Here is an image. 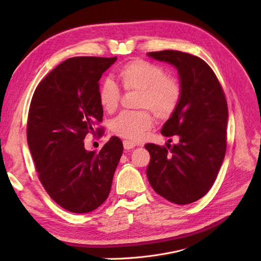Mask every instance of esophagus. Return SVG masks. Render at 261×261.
<instances>
[{
    "mask_svg": "<svg viewBox=\"0 0 261 261\" xmlns=\"http://www.w3.org/2000/svg\"><path fill=\"white\" fill-rule=\"evenodd\" d=\"M123 146H124V149H125V150H130V149L136 147L135 144L132 143V141H128V140H124V141H123Z\"/></svg>",
    "mask_w": 261,
    "mask_h": 261,
    "instance_id": "esophagus-1",
    "label": "esophagus"
}]
</instances>
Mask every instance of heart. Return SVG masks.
<instances>
[{"instance_id":"b5f03b06","label":"heart","mask_w":261,"mask_h":261,"mask_svg":"<svg viewBox=\"0 0 261 261\" xmlns=\"http://www.w3.org/2000/svg\"><path fill=\"white\" fill-rule=\"evenodd\" d=\"M117 78L125 90L139 91L138 108L151 110L159 118H167L177 108L180 100L178 83L165 74L164 69L144 60H133L117 70ZM99 103L107 112H114L120 103L121 91L110 80L101 84ZM152 116L146 110L124 112L111 123L115 135L132 141H139L152 127Z\"/></svg>"}]
</instances>
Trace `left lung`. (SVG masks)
<instances>
[{
  "instance_id": "obj_1",
  "label": "left lung",
  "mask_w": 261,
  "mask_h": 261,
  "mask_svg": "<svg viewBox=\"0 0 261 261\" xmlns=\"http://www.w3.org/2000/svg\"><path fill=\"white\" fill-rule=\"evenodd\" d=\"M149 58L177 69L180 100L161 134L177 135L170 151L147 144V177L154 192L176 204L200 199L215 183L226 150L227 105L217 76L206 62L175 50L149 52Z\"/></svg>"
}]
</instances>
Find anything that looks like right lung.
<instances>
[{"label": "right lung", "mask_w": 261, "mask_h": 261, "mask_svg": "<svg viewBox=\"0 0 261 261\" xmlns=\"http://www.w3.org/2000/svg\"><path fill=\"white\" fill-rule=\"evenodd\" d=\"M116 60L67 59L39 84L31 99L27 141L39 178L51 198L70 212H90L106 201L123 153L115 136L99 152L86 150L83 141L103 117L99 81Z\"/></svg>", "instance_id": "obj_1"}]
</instances>
